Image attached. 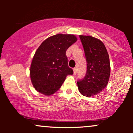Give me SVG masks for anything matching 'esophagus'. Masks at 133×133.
Wrapping results in <instances>:
<instances>
[{"mask_svg":"<svg viewBox=\"0 0 133 133\" xmlns=\"http://www.w3.org/2000/svg\"><path fill=\"white\" fill-rule=\"evenodd\" d=\"M73 71H74V74H76V73H77V68H74L73 69Z\"/></svg>","mask_w":133,"mask_h":133,"instance_id":"obj_1","label":"esophagus"}]
</instances>
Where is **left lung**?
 <instances>
[{"label": "left lung", "instance_id": "8db88e82", "mask_svg": "<svg viewBox=\"0 0 133 133\" xmlns=\"http://www.w3.org/2000/svg\"><path fill=\"white\" fill-rule=\"evenodd\" d=\"M84 50L87 71L83 79L77 82L79 92L89 97L97 95L106 88L110 76V62L104 44L89 36H79Z\"/></svg>", "mask_w": 133, "mask_h": 133}]
</instances>
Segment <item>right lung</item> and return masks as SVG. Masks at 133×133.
Returning a JSON list of instances; mask_svg holds the SVG:
<instances>
[{
    "instance_id": "obj_1",
    "label": "right lung",
    "mask_w": 133,
    "mask_h": 133,
    "mask_svg": "<svg viewBox=\"0 0 133 133\" xmlns=\"http://www.w3.org/2000/svg\"><path fill=\"white\" fill-rule=\"evenodd\" d=\"M77 40L74 35L58 34L47 38L38 47L30 69L31 82L38 92L45 96L54 94L67 76L73 74L65 52Z\"/></svg>"
}]
</instances>
